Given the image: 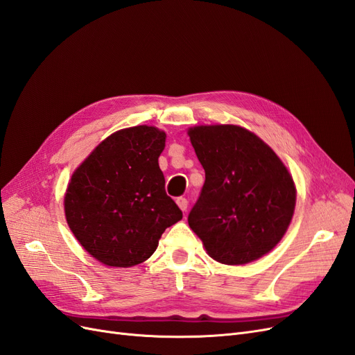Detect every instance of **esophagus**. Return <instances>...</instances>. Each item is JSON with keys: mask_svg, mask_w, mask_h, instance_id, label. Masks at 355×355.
<instances>
[{"mask_svg": "<svg viewBox=\"0 0 355 355\" xmlns=\"http://www.w3.org/2000/svg\"><path fill=\"white\" fill-rule=\"evenodd\" d=\"M176 202H178V206H179V209L182 211H187V209H188V200L185 197H179L176 200Z\"/></svg>", "mask_w": 355, "mask_h": 355, "instance_id": "34e87169", "label": "esophagus"}]
</instances>
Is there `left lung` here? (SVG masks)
Instances as JSON below:
<instances>
[{"instance_id": "left-lung-1", "label": "left lung", "mask_w": 355, "mask_h": 355, "mask_svg": "<svg viewBox=\"0 0 355 355\" xmlns=\"http://www.w3.org/2000/svg\"><path fill=\"white\" fill-rule=\"evenodd\" d=\"M206 182L188 223L207 254L223 265L261 259L292 222L296 187L288 168L259 136L235 124L188 128Z\"/></svg>"}]
</instances>
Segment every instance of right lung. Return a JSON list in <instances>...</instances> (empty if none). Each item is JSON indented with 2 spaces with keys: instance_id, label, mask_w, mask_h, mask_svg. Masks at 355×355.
Listing matches in <instances>:
<instances>
[{
  "instance_id": "right-lung-1",
  "label": "right lung",
  "mask_w": 355,
  "mask_h": 355,
  "mask_svg": "<svg viewBox=\"0 0 355 355\" xmlns=\"http://www.w3.org/2000/svg\"><path fill=\"white\" fill-rule=\"evenodd\" d=\"M166 133L154 125L121 128L73 170L63 209L73 237L96 261L130 268L157 250L182 211L164 189L158 157Z\"/></svg>"
}]
</instances>
